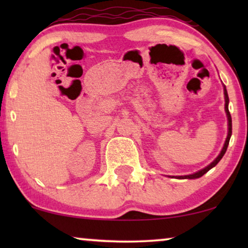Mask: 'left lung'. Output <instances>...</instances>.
Listing matches in <instances>:
<instances>
[{"instance_id":"obj_1","label":"left lung","mask_w":248,"mask_h":248,"mask_svg":"<svg viewBox=\"0 0 248 248\" xmlns=\"http://www.w3.org/2000/svg\"><path fill=\"white\" fill-rule=\"evenodd\" d=\"M223 94H225V110H226V114H227V120H228V134H227V138H226V141H225V144H223V148L221 149V151H220V154L218 155V157H217L215 160H213L211 164L206 166L201 170L194 172V174H191V175H185V176H176V178L178 179H195V178H200L202 177L203 175L205 174V172H208L210 169L215 167V166L218 164V162L221 160V158L223 157V155L226 154L227 151V148H228V144H229V140H230V137H232V116H230V113H229V109H228V104H229V97H228V93H227V89H226V86H223Z\"/></svg>"}]
</instances>
